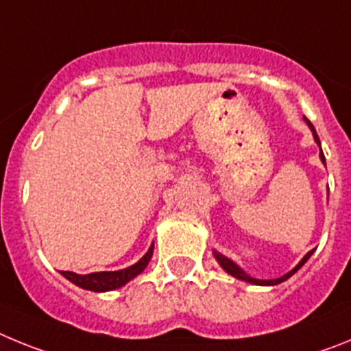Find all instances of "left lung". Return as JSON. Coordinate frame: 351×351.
<instances>
[{"instance_id":"1","label":"left lung","mask_w":351,"mask_h":351,"mask_svg":"<svg viewBox=\"0 0 351 351\" xmlns=\"http://www.w3.org/2000/svg\"><path fill=\"white\" fill-rule=\"evenodd\" d=\"M304 121H306V123H308L309 130H311V133H313V138H315V142H316V144H318V147H320V160H322V163H324V165H325V156H324V153H322L320 138H318V135H316L315 126H313V125H311V121H308V119H306V117H304ZM313 251H315V250H313ZM313 251H309V253H306V255H304V258L300 260V262L297 263L295 267L291 269L290 272H287V274L281 276V278H276V280H256V278H251L250 274H246V272H244L243 269L239 267V265H237V263L234 262V260H230V258H228V256L221 255V253H219V251L214 250V251H213V255H214V258L218 260V263H219V265H221V267H223V271L228 272V274L234 276V278H237V280L246 281V283H251V285H260V287H274V285L283 283V281H287L288 278H290V276L295 274V272L299 271L300 267H302L304 263L308 262L309 256L313 255Z\"/></svg>"}]
</instances>
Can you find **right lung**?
I'll return each instance as SVG.
<instances>
[{
	"instance_id": "obj_1",
	"label": "right lung",
	"mask_w": 351,
	"mask_h": 351,
	"mask_svg": "<svg viewBox=\"0 0 351 351\" xmlns=\"http://www.w3.org/2000/svg\"><path fill=\"white\" fill-rule=\"evenodd\" d=\"M153 250H154V244H151L147 253H145L137 263H133V265H130V267L126 269H121V271L91 272V274H77V272L61 271V274H63L68 281H71V283L77 285L79 288H84V290H91V291L116 290V288L125 287L128 281H132L133 278H137V276L147 267L149 260H151V256H153Z\"/></svg>"
}]
</instances>
